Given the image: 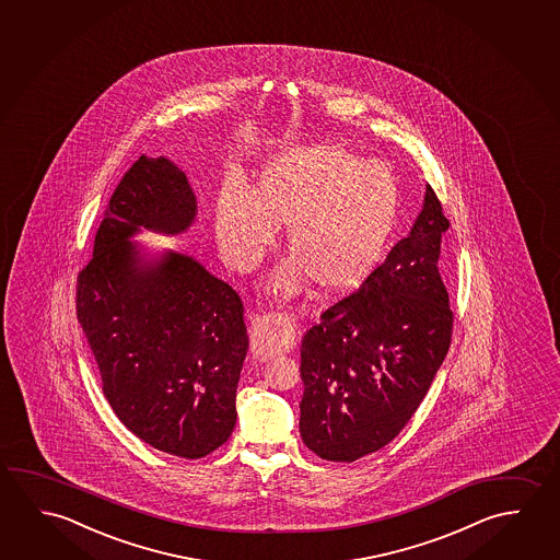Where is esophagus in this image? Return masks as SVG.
<instances>
[{
    "label": "esophagus",
    "mask_w": 560,
    "mask_h": 560,
    "mask_svg": "<svg viewBox=\"0 0 560 560\" xmlns=\"http://www.w3.org/2000/svg\"><path fill=\"white\" fill-rule=\"evenodd\" d=\"M296 341L293 318L279 312H269L256 322L252 331V351L259 358L289 351Z\"/></svg>",
    "instance_id": "34e87169"
}]
</instances>
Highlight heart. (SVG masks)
Returning <instances> with one entry per match:
<instances>
[{
    "instance_id": "heart-1",
    "label": "heart",
    "mask_w": 560,
    "mask_h": 560,
    "mask_svg": "<svg viewBox=\"0 0 560 560\" xmlns=\"http://www.w3.org/2000/svg\"><path fill=\"white\" fill-rule=\"evenodd\" d=\"M400 212V179L393 165L365 160L346 144L289 147L259 167L248 191L222 189L214 234L226 264L254 271L289 224L293 254L269 281L273 293L303 291L308 279L322 293L341 294L368 279L385 254Z\"/></svg>"
}]
</instances>
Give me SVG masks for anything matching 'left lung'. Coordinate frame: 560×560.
<instances>
[{
  "mask_svg": "<svg viewBox=\"0 0 560 560\" xmlns=\"http://www.w3.org/2000/svg\"><path fill=\"white\" fill-rule=\"evenodd\" d=\"M447 229L428 185L410 234L304 334L301 435L318 457L351 463L383 450L428 395L453 334L440 276Z\"/></svg>",
  "mask_w": 560,
  "mask_h": 560,
  "instance_id": "8db88e82",
  "label": "left lung"
}]
</instances>
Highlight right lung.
Masks as SVG:
<instances>
[{"label":"right lung","mask_w":560,"mask_h":560,"mask_svg":"<svg viewBox=\"0 0 560 560\" xmlns=\"http://www.w3.org/2000/svg\"><path fill=\"white\" fill-rule=\"evenodd\" d=\"M195 214L184 172L138 158L110 195L75 291L113 412L154 450L184 458L219 450L234 430L249 343L244 304L192 257L147 261L129 238L140 229L184 232Z\"/></svg>","instance_id":"right-lung-1"}]
</instances>
